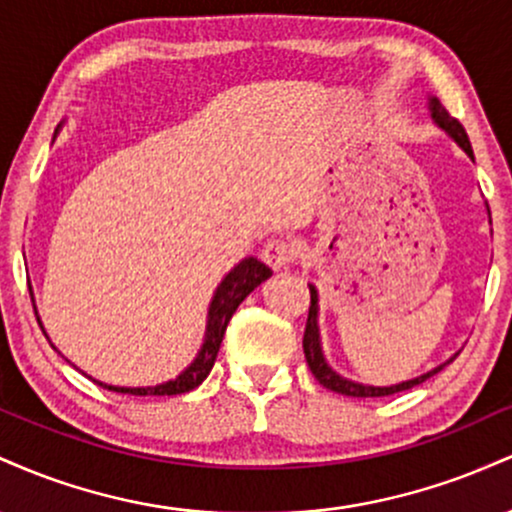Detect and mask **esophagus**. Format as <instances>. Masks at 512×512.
<instances>
[{
    "mask_svg": "<svg viewBox=\"0 0 512 512\" xmlns=\"http://www.w3.org/2000/svg\"><path fill=\"white\" fill-rule=\"evenodd\" d=\"M262 260L272 269H286L293 260V250L286 240H269L262 248Z\"/></svg>",
    "mask_w": 512,
    "mask_h": 512,
    "instance_id": "obj_1",
    "label": "esophagus"
}]
</instances>
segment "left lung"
<instances>
[{
  "label": "left lung",
  "mask_w": 512,
  "mask_h": 512,
  "mask_svg": "<svg viewBox=\"0 0 512 512\" xmlns=\"http://www.w3.org/2000/svg\"><path fill=\"white\" fill-rule=\"evenodd\" d=\"M428 113H431V120L436 122V125L443 129L445 134L455 142L460 149L467 154L469 158L474 161V151H472V144H469V137L467 132H464V127L460 122L455 120V117L448 115V110L440 105V101L436 96H428ZM310 286V310H308V322H305V334H303V351H305V361H308L310 370H313V375L317 378V383L322 387H327V390L332 392H339V395H346V397H387V395H395V392H404V390H411L414 385H421L424 380L431 378V375H436L438 370H443L448 366L450 361H455V356H450L448 361L440 363V366L431 368L428 373L424 375H416V378L411 380H402V383L397 385H366V383H356V380H349L344 378V375H339L337 370H334L330 363H327L325 354H322V339H320V296H317V289L313 284Z\"/></svg>",
  "instance_id": "1"
}]
</instances>
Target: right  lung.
I'll return each mask as SVG.
<instances>
[{"instance_id":"add662e5","label":"right lung","mask_w":512,"mask_h":512,"mask_svg":"<svg viewBox=\"0 0 512 512\" xmlns=\"http://www.w3.org/2000/svg\"><path fill=\"white\" fill-rule=\"evenodd\" d=\"M269 276H272V269H269L264 262L257 260V257H245V260H240L231 272L223 276L221 284L216 286L214 296H211L209 313H207V332H204L202 349L197 351L195 361L182 370L180 375H175L173 380H168V383L149 385V387H120V385L101 383V380H93V378L91 380L93 383L108 387V390L113 392L137 395V397H149V395L170 397V395H182V392L195 390L197 385L204 383V378L211 373V368H214V361L216 356H219V349L223 342V334H226L228 322H231V317L238 310V305L243 303L245 298H248L250 293L262 284V281H267ZM35 315H38V310H35ZM40 327H43V322H40ZM45 337H48V332H45ZM52 349H57V346L52 344Z\"/></svg>"}]
</instances>
